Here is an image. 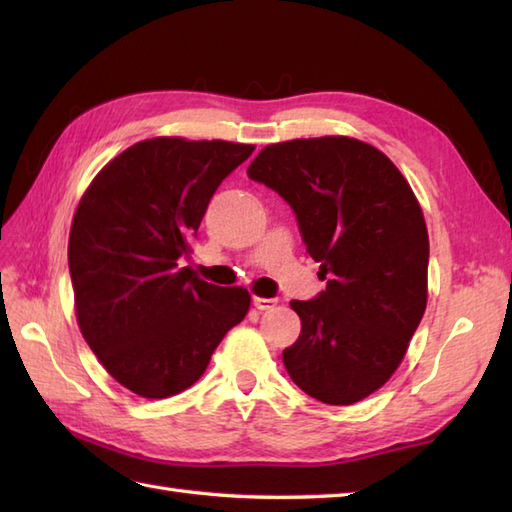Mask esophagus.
Returning <instances> with one entry per match:
<instances>
[{"instance_id": "esophagus-1", "label": "esophagus", "mask_w": 512, "mask_h": 512, "mask_svg": "<svg viewBox=\"0 0 512 512\" xmlns=\"http://www.w3.org/2000/svg\"><path fill=\"white\" fill-rule=\"evenodd\" d=\"M253 306L257 310H273L277 306V299H264V297H253Z\"/></svg>"}]
</instances>
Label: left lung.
I'll list each match as a JSON object with an SVG mask.
<instances>
[{"mask_svg": "<svg viewBox=\"0 0 512 512\" xmlns=\"http://www.w3.org/2000/svg\"><path fill=\"white\" fill-rule=\"evenodd\" d=\"M248 178L297 215L325 290L290 301L301 334L284 350L295 385L352 405L396 372L427 308L429 235L420 204L383 151L347 136L268 145Z\"/></svg>", "mask_w": 512, "mask_h": 512, "instance_id": "left-lung-1", "label": "left lung"}]
</instances>
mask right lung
Instances as JSON below:
<instances>
[{
    "instance_id": "right-lung-1",
    "label": "right lung",
    "mask_w": 512,
    "mask_h": 512,
    "mask_svg": "<svg viewBox=\"0 0 512 512\" xmlns=\"http://www.w3.org/2000/svg\"><path fill=\"white\" fill-rule=\"evenodd\" d=\"M226 140L151 138L101 169L74 213L68 266L76 319L96 358L143 398L198 380L246 317L244 288L180 268L213 193L253 154Z\"/></svg>"
}]
</instances>
